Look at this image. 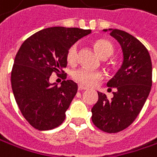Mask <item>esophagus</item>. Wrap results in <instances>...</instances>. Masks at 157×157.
I'll list each match as a JSON object with an SVG mask.
<instances>
[{
  "instance_id": "esophagus-1",
  "label": "esophagus",
  "mask_w": 157,
  "mask_h": 157,
  "mask_svg": "<svg viewBox=\"0 0 157 157\" xmlns=\"http://www.w3.org/2000/svg\"><path fill=\"white\" fill-rule=\"evenodd\" d=\"M78 90H87V88L84 87V86H82V85H78Z\"/></svg>"
}]
</instances>
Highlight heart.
Returning <instances> with one entry per match:
<instances>
[{
    "mask_svg": "<svg viewBox=\"0 0 157 157\" xmlns=\"http://www.w3.org/2000/svg\"><path fill=\"white\" fill-rule=\"evenodd\" d=\"M94 48L101 58H108L114 52L113 44L106 40H98L94 43ZM78 44H72L67 52V60L69 64L76 63L78 59ZM72 78L78 83L84 86H93L103 78V74L100 71H92L84 67L78 68L72 72Z\"/></svg>",
    "mask_w": 157,
    "mask_h": 157,
    "instance_id": "obj_1",
    "label": "heart"
}]
</instances>
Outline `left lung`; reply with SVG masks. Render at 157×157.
Wrapping results in <instances>:
<instances>
[{
    "label": "left lung",
    "mask_w": 157,
    "mask_h": 157,
    "mask_svg": "<svg viewBox=\"0 0 157 157\" xmlns=\"http://www.w3.org/2000/svg\"><path fill=\"white\" fill-rule=\"evenodd\" d=\"M103 31H108L120 44L123 62L107 82L110 90L116 89L113 98L98 91L91 119L101 130L116 133L128 128L144 107L152 87V62L145 46L132 35L114 29Z\"/></svg>",
    "instance_id": "8db88e82"
}]
</instances>
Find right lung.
<instances>
[{
	"label": "right lung",
	"mask_w": 157,
	"mask_h": 157,
	"mask_svg": "<svg viewBox=\"0 0 157 157\" xmlns=\"http://www.w3.org/2000/svg\"><path fill=\"white\" fill-rule=\"evenodd\" d=\"M90 32L78 28H48L30 36L19 48L11 73L12 90L23 117L35 128L52 129L65 120L78 85L64 80L58 87L49 78L52 72L64 73L67 50Z\"/></svg>",
	"instance_id": "add662e5"
}]
</instances>
